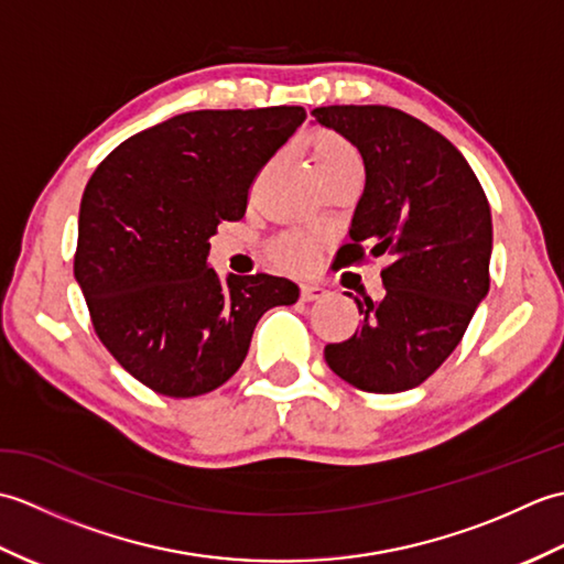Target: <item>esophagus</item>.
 I'll return each instance as SVG.
<instances>
[{
	"label": "esophagus",
	"instance_id": "1",
	"mask_svg": "<svg viewBox=\"0 0 564 564\" xmlns=\"http://www.w3.org/2000/svg\"><path fill=\"white\" fill-rule=\"evenodd\" d=\"M329 291L325 285H317V283H303V301L313 303V301H322V297H327Z\"/></svg>",
	"mask_w": 564,
	"mask_h": 564
}]
</instances>
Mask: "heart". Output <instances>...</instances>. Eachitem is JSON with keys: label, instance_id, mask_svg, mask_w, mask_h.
<instances>
[{"label": "heart", "instance_id": "heart-1", "mask_svg": "<svg viewBox=\"0 0 564 564\" xmlns=\"http://www.w3.org/2000/svg\"><path fill=\"white\" fill-rule=\"evenodd\" d=\"M313 158H315L317 172H327L332 166L358 162V152L351 142H346L344 138L325 135L317 140ZM275 257H279V261L285 263V267L301 269L305 263H310V259H313V242H310L307 237L295 235V232L283 235L279 242H275Z\"/></svg>", "mask_w": 564, "mask_h": 564}]
</instances>
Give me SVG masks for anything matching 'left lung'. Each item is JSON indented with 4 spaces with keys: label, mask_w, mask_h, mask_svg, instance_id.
Returning <instances> with one entry per match:
<instances>
[{
    "label": "left lung",
    "mask_w": 564,
    "mask_h": 564,
    "mask_svg": "<svg viewBox=\"0 0 564 564\" xmlns=\"http://www.w3.org/2000/svg\"><path fill=\"white\" fill-rule=\"evenodd\" d=\"M325 126L358 148L366 186L334 267L390 257L382 297H354L361 327L325 361L366 392H404L446 361L489 291L492 213L470 164L434 128L390 106H322Z\"/></svg>",
    "instance_id": "left-lung-1"
}]
</instances>
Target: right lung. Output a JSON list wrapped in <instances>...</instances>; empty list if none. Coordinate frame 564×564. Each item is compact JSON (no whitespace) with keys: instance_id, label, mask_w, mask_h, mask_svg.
Returning <instances> with one entry per match:
<instances>
[{"instance_id":"obj_1","label":"right lung","mask_w":564,"mask_h":564,"mask_svg":"<svg viewBox=\"0 0 564 564\" xmlns=\"http://www.w3.org/2000/svg\"><path fill=\"white\" fill-rule=\"evenodd\" d=\"M305 121L301 106L188 111L121 142L84 188L75 279L99 339L166 398L230 380L267 310L293 305L283 275L220 279L223 220H239L259 170Z\"/></svg>"}]
</instances>
